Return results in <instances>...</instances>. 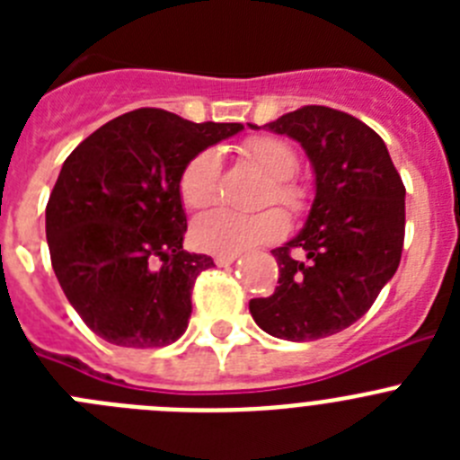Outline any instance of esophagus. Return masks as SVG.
I'll use <instances>...</instances> for the list:
<instances>
[{
	"label": "esophagus",
	"mask_w": 460,
	"mask_h": 460,
	"mask_svg": "<svg viewBox=\"0 0 460 460\" xmlns=\"http://www.w3.org/2000/svg\"><path fill=\"white\" fill-rule=\"evenodd\" d=\"M234 260H237V255H217V258H214V262H217L218 267H230Z\"/></svg>",
	"instance_id": "34e87169"
}]
</instances>
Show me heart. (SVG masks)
<instances>
[{"mask_svg":"<svg viewBox=\"0 0 460 460\" xmlns=\"http://www.w3.org/2000/svg\"><path fill=\"white\" fill-rule=\"evenodd\" d=\"M243 156L271 180L267 190V202L286 207L290 214L299 217L308 209L311 189L295 177L299 158L292 145L274 136H255L242 145ZM221 186V156L214 149H202L195 154L180 174L181 200L193 209L209 207L217 202ZM288 221L279 209H267L260 214H234L227 209L202 214L193 223L190 237L205 253L239 255L243 251L270 243L286 234Z\"/></svg>","mask_w":460,"mask_h":460,"instance_id":"b5f03b06","label":"heart"}]
</instances>
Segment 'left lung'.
<instances>
[{"mask_svg":"<svg viewBox=\"0 0 460 460\" xmlns=\"http://www.w3.org/2000/svg\"><path fill=\"white\" fill-rule=\"evenodd\" d=\"M265 128L302 145L315 198L302 233L271 251L280 271L274 295L251 299L249 311L276 339L318 341L357 323L396 274L405 186L382 137L348 112L304 105Z\"/></svg>","mask_w":460,"mask_h":460,"instance_id":"obj_1","label":"left lung"}]
</instances>
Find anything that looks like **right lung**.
I'll return each instance as SVG.
<instances>
[{
    "label": "right lung",
    "mask_w": 460,
    "mask_h": 460,
    "mask_svg": "<svg viewBox=\"0 0 460 460\" xmlns=\"http://www.w3.org/2000/svg\"><path fill=\"white\" fill-rule=\"evenodd\" d=\"M242 128L140 108L101 126L64 161L46 207L48 249L93 334L121 348H161L184 334L193 283L214 260L184 251L180 174Z\"/></svg>",
    "instance_id": "add662e5"
}]
</instances>
